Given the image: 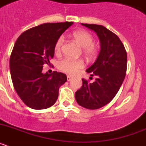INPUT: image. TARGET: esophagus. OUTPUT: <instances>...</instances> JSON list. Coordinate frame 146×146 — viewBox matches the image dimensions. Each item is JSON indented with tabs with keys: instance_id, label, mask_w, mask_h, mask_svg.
Masks as SVG:
<instances>
[{
	"instance_id": "esophagus-1",
	"label": "esophagus",
	"mask_w": 146,
	"mask_h": 146,
	"mask_svg": "<svg viewBox=\"0 0 146 146\" xmlns=\"http://www.w3.org/2000/svg\"><path fill=\"white\" fill-rule=\"evenodd\" d=\"M72 77H71V76H69V75L67 76V80L70 81V80H72Z\"/></svg>"
}]
</instances>
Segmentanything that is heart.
<instances>
[{
	"instance_id": "obj_1",
	"label": "heart",
	"mask_w": 146,
	"mask_h": 146,
	"mask_svg": "<svg viewBox=\"0 0 146 146\" xmlns=\"http://www.w3.org/2000/svg\"><path fill=\"white\" fill-rule=\"evenodd\" d=\"M72 36L80 44L81 47H83V52L87 56L91 58L96 55V47L94 44V38L91 33L85 30H79L72 33ZM64 42V36H59L54 47L55 53H60ZM83 66H84V62L82 60L72 59L69 58H65L63 60H60L58 64V67L61 72L69 74H75L77 71L82 69Z\"/></svg>"
}]
</instances>
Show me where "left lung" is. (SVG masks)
Wrapping results in <instances>:
<instances>
[{
	"label": "left lung",
	"mask_w": 146,
	"mask_h": 146,
	"mask_svg": "<svg viewBox=\"0 0 146 146\" xmlns=\"http://www.w3.org/2000/svg\"><path fill=\"white\" fill-rule=\"evenodd\" d=\"M81 24L96 33L101 49L96 61L86 70L97 78L94 82L82 79V86L75 93V99L80 106L96 110L108 104L118 93L126 76L127 54L118 36L105 27Z\"/></svg>",
	"instance_id": "left-lung-1"
}]
</instances>
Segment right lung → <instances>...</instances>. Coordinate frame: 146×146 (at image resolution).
Listing matches in <instances>:
<instances>
[{
	"label": "right lung",
	"instance_id": "1",
	"mask_svg": "<svg viewBox=\"0 0 146 146\" xmlns=\"http://www.w3.org/2000/svg\"><path fill=\"white\" fill-rule=\"evenodd\" d=\"M72 22L44 23L23 32L18 37L9 60L13 86L27 106L43 110L53 105L60 86L67 80L64 73H42L44 64L54 56V47L59 36Z\"/></svg>",
	"mask_w": 146,
	"mask_h": 146
}]
</instances>
